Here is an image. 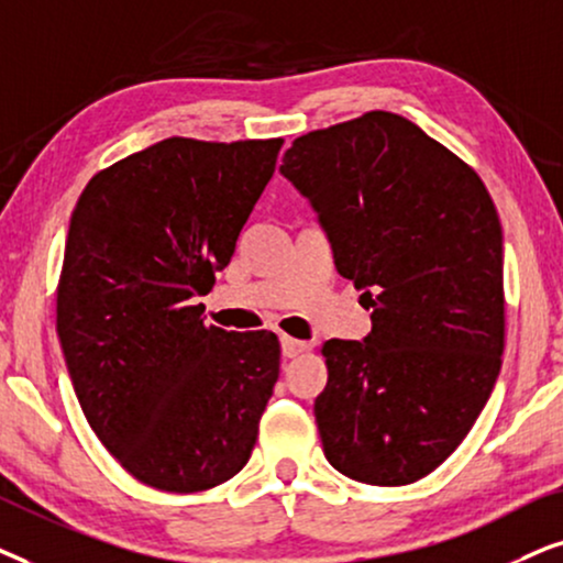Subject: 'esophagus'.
Segmentation results:
<instances>
[{"label":"esophagus","instance_id":"obj_1","mask_svg":"<svg viewBox=\"0 0 563 563\" xmlns=\"http://www.w3.org/2000/svg\"><path fill=\"white\" fill-rule=\"evenodd\" d=\"M280 344H283V357H298V355H301V352H306V342L303 340H296V336L283 334L280 336Z\"/></svg>","mask_w":563,"mask_h":563}]
</instances>
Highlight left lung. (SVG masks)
Returning <instances> with one entry per match:
<instances>
[{"label":"left lung","instance_id":"left-lung-1","mask_svg":"<svg viewBox=\"0 0 563 563\" xmlns=\"http://www.w3.org/2000/svg\"><path fill=\"white\" fill-rule=\"evenodd\" d=\"M280 172L317 208L342 277L373 309L329 340L313 415L340 474L415 484L463 443L505 352L497 208L476 169L386 110L298 136Z\"/></svg>","mask_w":563,"mask_h":563}]
</instances>
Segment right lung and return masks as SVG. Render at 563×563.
<instances>
[{"mask_svg": "<svg viewBox=\"0 0 563 563\" xmlns=\"http://www.w3.org/2000/svg\"><path fill=\"white\" fill-rule=\"evenodd\" d=\"M283 139L172 136L97 172L71 213L56 334L112 459L162 492L213 489L250 461L280 373L273 332L203 324Z\"/></svg>", "mask_w": 563, "mask_h": 563, "instance_id": "1", "label": "right lung"}]
</instances>
